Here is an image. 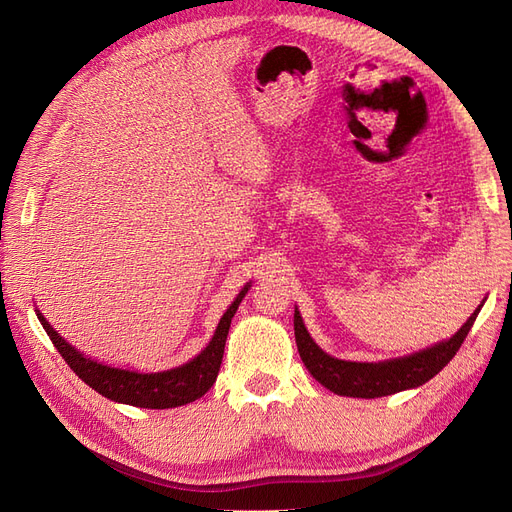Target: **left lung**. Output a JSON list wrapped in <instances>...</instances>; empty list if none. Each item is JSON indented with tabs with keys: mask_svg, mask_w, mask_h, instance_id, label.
Returning a JSON list of instances; mask_svg holds the SVG:
<instances>
[{
	"mask_svg": "<svg viewBox=\"0 0 512 512\" xmlns=\"http://www.w3.org/2000/svg\"><path fill=\"white\" fill-rule=\"evenodd\" d=\"M480 307L483 305H478V309L468 318V322L463 324L451 339H446V342L418 350L408 356H401V359L380 363L342 361L320 350L314 339L309 337L297 309H294V339H297L301 361L305 363L309 374H312L322 386H327L329 391L344 397L374 399L406 389H416V386H421L436 374H440L461 348L463 339L468 337Z\"/></svg>",
	"mask_w": 512,
	"mask_h": 512,
	"instance_id": "1",
	"label": "left lung"
}]
</instances>
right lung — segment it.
Listing matches in <instances>:
<instances>
[{
    "label": "right lung",
    "mask_w": 512,
    "mask_h": 512,
    "mask_svg": "<svg viewBox=\"0 0 512 512\" xmlns=\"http://www.w3.org/2000/svg\"><path fill=\"white\" fill-rule=\"evenodd\" d=\"M247 290H250V284L237 294V299L226 309V314L222 316L218 329H215L209 346L203 352L194 356L190 363L166 371H156V374H141V371L119 369L98 363L91 359V356H85L74 346H70L66 339L46 322V318L40 314V309H36V314L42 322V329L55 344L57 352L64 356V361L70 365L74 374L85 384H89L96 393L111 401H119V404L164 410L190 404V401L203 397L211 389L222 365L230 320L235 316Z\"/></svg>",
    "instance_id": "right-lung-1"
}]
</instances>
